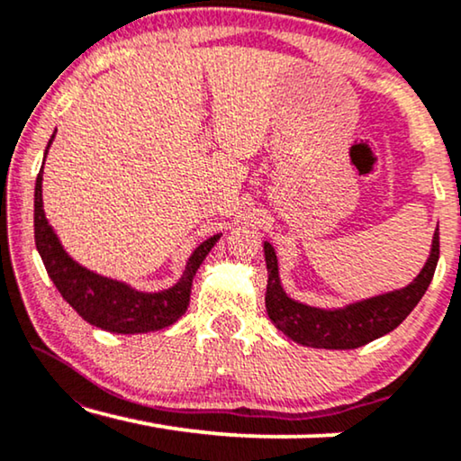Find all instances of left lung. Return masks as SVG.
<instances>
[{"instance_id":"left-lung-1","label":"left lung","mask_w":461,"mask_h":461,"mask_svg":"<svg viewBox=\"0 0 461 461\" xmlns=\"http://www.w3.org/2000/svg\"><path fill=\"white\" fill-rule=\"evenodd\" d=\"M438 226L434 230L432 249L426 267L415 276L413 283L396 292L375 295V298L355 302L336 311L300 304L283 292L279 281V267L273 245L264 243V258L268 268L267 312L276 330H281L294 342L312 346V348L348 350L358 348L374 339L386 336L399 327L407 314L418 306L421 295L430 285L438 262Z\"/></svg>"}]
</instances>
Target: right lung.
Returning a JSON list of instances; mask_svg holds the SVG:
<instances>
[{
    "label": "right lung",
    "instance_id": "1",
    "mask_svg": "<svg viewBox=\"0 0 461 461\" xmlns=\"http://www.w3.org/2000/svg\"><path fill=\"white\" fill-rule=\"evenodd\" d=\"M52 140L54 134L46 147V155ZM43 161H46V157H43ZM41 180L43 169H40L35 180V245L50 279L54 281L62 298L77 311L79 317L90 325L113 333H147L176 323L191 302L193 276L201 262L205 260V256L210 254V249L216 245L220 235L210 237L193 251V256L186 262L185 275L174 287L157 294L138 292L122 281L106 279V276L79 267L62 249L59 237H56L52 226L48 224L46 213H43Z\"/></svg>",
    "mask_w": 461,
    "mask_h": 461
}]
</instances>
